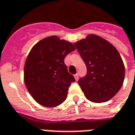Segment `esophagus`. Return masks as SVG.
Returning <instances> with one entry per match:
<instances>
[{"instance_id": "obj_1", "label": "esophagus", "mask_w": 135, "mask_h": 135, "mask_svg": "<svg viewBox=\"0 0 135 135\" xmlns=\"http://www.w3.org/2000/svg\"><path fill=\"white\" fill-rule=\"evenodd\" d=\"M74 78H75L76 81H78V79H79V74H76L75 75H74Z\"/></svg>"}]
</instances>
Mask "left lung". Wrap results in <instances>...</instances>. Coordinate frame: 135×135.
I'll use <instances>...</instances> for the list:
<instances>
[{"mask_svg": "<svg viewBox=\"0 0 135 135\" xmlns=\"http://www.w3.org/2000/svg\"><path fill=\"white\" fill-rule=\"evenodd\" d=\"M86 66L87 73L78 84L87 99L106 102L114 97L123 84L125 69L113 45L94 34L74 43Z\"/></svg>", "mask_w": 135, "mask_h": 135, "instance_id": "left-lung-1", "label": "left lung"}]
</instances>
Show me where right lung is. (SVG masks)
I'll list each match as a JSON object with an SVG mask.
<instances>
[{
  "label": "right lung",
  "mask_w": 135,
  "mask_h": 135,
  "mask_svg": "<svg viewBox=\"0 0 135 135\" xmlns=\"http://www.w3.org/2000/svg\"><path fill=\"white\" fill-rule=\"evenodd\" d=\"M69 41L56 36L45 38L33 46L24 66V82L34 100L46 107L62 104L75 79L69 73L64 58L75 50Z\"/></svg>",
  "instance_id": "1"
}]
</instances>
